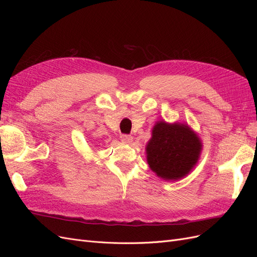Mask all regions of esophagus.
I'll return each instance as SVG.
<instances>
[{"label": "esophagus", "instance_id": "esophagus-1", "mask_svg": "<svg viewBox=\"0 0 257 257\" xmlns=\"http://www.w3.org/2000/svg\"><path fill=\"white\" fill-rule=\"evenodd\" d=\"M120 138H121V141H122L123 143L128 144V145H130L132 142H133V136L127 135V134H122V135H120Z\"/></svg>", "mask_w": 257, "mask_h": 257}]
</instances>
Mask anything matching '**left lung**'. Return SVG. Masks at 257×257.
Returning a JSON list of instances; mask_svg holds the SVG:
<instances>
[{"mask_svg": "<svg viewBox=\"0 0 257 257\" xmlns=\"http://www.w3.org/2000/svg\"><path fill=\"white\" fill-rule=\"evenodd\" d=\"M203 151V142L188 123L155 122L146 145L147 162L159 178L177 181L195 168Z\"/></svg>", "mask_w": 257, "mask_h": 257, "instance_id": "1", "label": "left lung"}]
</instances>
